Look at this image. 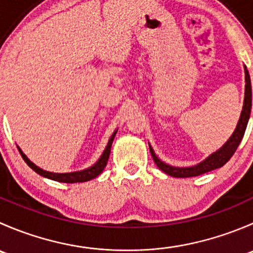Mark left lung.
<instances>
[{
	"instance_id": "obj_1",
	"label": "left lung",
	"mask_w": 253,
	"mask_h": 253,
	"mask_svg": "<svg viewBox=\"0 0 253 253\" xmlns=\"http://www.w3.org/2000/svg\"><path fill=\"white\" fill-rule=\"evenodd\" d=\"M245 78H246V86H245V100H244V108H242L241 116H240L239 124H237L236 129L234 131L233 136L229 138V141L218 150V152L213 153L211 157H208L205 162L200 163L196 167L191 168H174L167 165L165 163H163L162 160H159V158L155 155V153L153 152L152 147L149 145L150 154H152L153 160L157 164V167L159 168L162 171H164L165 174L174 176V177H193V176H198L206 174V172L211 171L214 169H218L221 168L224 164L230 160V158L233 157L234 153L236 152L237 147H239L240 142H241L242 137H244L245 131H246L247 122H249L250 114H251V105H252V89H251V79H250L249 71L245 68Z\"/></svg>"
}]
</instances>
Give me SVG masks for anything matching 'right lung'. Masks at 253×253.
<instances>
[{
	"instance_id": "right-lung-1",
	"label": "right lung",
	"mask_w": 253,
	"mask_h": 253,
	"mask_svg": "<svg viewBox=\"0 0 253 253\" xmlns=\"http://www.w3.org/2000/svg\"><path fill=\"white\" fill-rule=\"evenodd\" d=\"M115 134H116V131L114 132V134H112V136H111V138L109 139L108 145H106V149L104 150L103 155H101L100 159H99L98 162H96V164L93 165V167H91V168H89V169L83 170V171L67 172V174H56V172L45 171V170L40 169L39 167H37V165H35L34 163L30 162V160L28 159L27 157H25L24 153H23L22 150H20V148H18V150H19L20 155H22V158H23V159H24V162L27 163V164L29 165V167L32 168L33 170H34V171H37L38 174H40L42 176H45V177L51 178V180L58 181V182H66V183L85 182V181L91 180V178L96 177V176L100 175L101 172H103L104 168H105L106 164H108L109 157H110L111 144H112V141H114V138H115Z\"/></svg>"
}]
</instances>
